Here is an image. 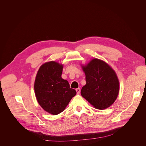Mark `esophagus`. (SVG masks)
I'll return each mask as SVG.
<instances>
[{"label": "esophagus", "mask_w": 146, "mask_h": 146, "mask_svg": "<svg viewBox=\"0 0 146 146\" xmlns=\"http://www.w3.org/2000/svg\"><path fill=\"white\" fill-rule=\"evenodd\" d=\"M76 92H77V94H80V89L79 88H77L76 90Z\"/></svg>", "instance_id": "esophagus-1"}]
</instances>
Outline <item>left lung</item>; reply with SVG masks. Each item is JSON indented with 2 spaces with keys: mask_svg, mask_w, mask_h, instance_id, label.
Wrapping results in <instances>:
<instances>
[{
  "mask_svg": "<svg viewBox=\"0 0 146 146\" xmlns=\"http://www.w3.org/2000/svg\"><path fill=\"white\" fill-rule=\"evenodd\" d=\"M81 67L86 80V84L81 90V96L97 109L109 108L119 91V82L115 71L106 62L97 58Z\"/></svg>",
  "mask_w": 146,
  "mask_h": 146,
  "instance_id": "8db88e82",
  "label": "left lung"
}]
</instances>
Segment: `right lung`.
Here are the masks:
<instances>
[{
  "instance_id": "obj_1",
  "label": "right lung",
  "mask_w": 146,
  "mask_h": 146,
  "mask_svg": "<svg viewBox=\"0 0 146 146\" xmlns=\"http://www.w3.org/2000/svg\"><path fill=\"white\" fill-rule=\"evenodd\" d=\"M63 65L55 61L41 65L36 76L34 89L36 99L46 111L57 115L63 111L76 95L67 80L62 78Z\"/></svg>"
}]
</instances>
